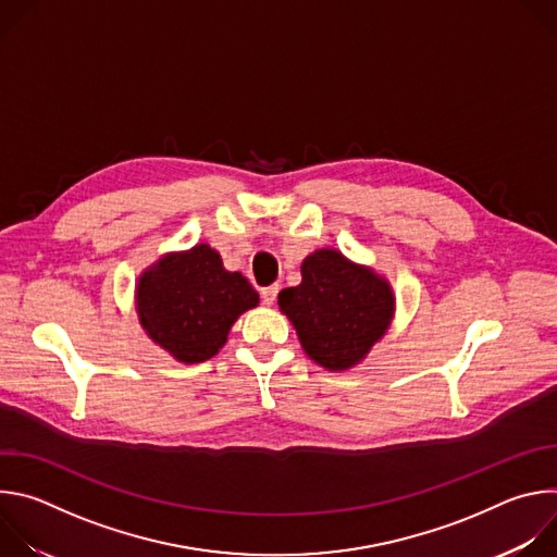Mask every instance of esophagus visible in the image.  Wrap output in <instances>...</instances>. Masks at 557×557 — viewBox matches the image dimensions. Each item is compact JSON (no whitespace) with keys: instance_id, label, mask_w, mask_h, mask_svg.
I'll use <instances>...</instances> for the list:
<instances>
[{"instance_id":"obj_1","label":"esophagus","mask_w":557,"mask_h":557,"mask_svg":"<svg viewBox=\"0 0 557 557\" xmlns=\"http://www.w3.org/2000/svg\"><path fill=\"white\" fill-rule=\"evenodd\" d=\"M277 293H280V286H277V284H273V286H267V288H262V290H260V295H262V301H264L267 306L275 304V299H277Z\"/></svg>"}]
</instances>
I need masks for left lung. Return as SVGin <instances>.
Here are the masks:
<instances>
[{"label": "left lung", "instance_id": "left-lung-1", "mask_svg": "<svg viewBox=\"0 0 557 557\" xmlns=\"http://www.w3.org/2000/svg\"><path fill=\"white\" fill-rule=\"evenodd\" d=\"M306 355L329 370L361 361L389 326L394 297L385 280L339 251H314L301 262V284L280 293Z\"/></svg>", "mask_w": 557, "mask_h": 557}]
</instances>
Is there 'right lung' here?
<instances>
[{
  "mask_svg": "<svg viewBox=\"0 0 557 557\" xmlns=\"http://www.w3.org/2000/svg\"><path fill=\"white\" fill-rule=\"evenodd\" d=\"M258 301L249 280L224 271L220 256L207 245L163 258L143 273L136 288L143 329L185 363L211 359L237 314Z\"/></svg>",
  "mask_w": 557,
  "mask_h": 557,
  "instance_id": "right-lung-1",
  "label": "right lung"
}]
</instances>
